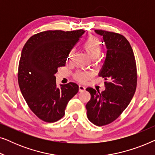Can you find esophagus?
I'll return each mask as SVG.
<instances>
[{
  "label": "esophagus",
  "instance_id": "esophagus-1",
  "mask_svg": "<svg viewBox=\"0 0 155 155\" xmlns=\"http://www.w3.org/2000/svg\"><path fill=\"white\" fill-rule=\"evenodd\" d=\"M85 90V87L83 86V85H79V91L80 92H83V91Z\"/></svg>",
  "mask_w": 155,
  "mask_h": 155
}]
</instances>
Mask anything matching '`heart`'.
I'll list each match as a JSON object with an SVG mask.
<instances>
[{
  "label": "heart",
  "mask_w": 155,
  "mask_h": 155,
  "mask_svg": "<svg viewBox=\"0 0 155 155\" xmlns=\"http://www.w3.org/2000/svg\"><path fill=\"white\" fill-rule=\"evenodd\" d=\"M83 48L91 58L95 59L98 58L101 52V44L97 38L90 37L83 44ZM73 54V51H71L69 54L68 59L71 58ZM92 73L90 72L79 71L75 73V77L80 82H84L92 77Z\"/></svg>",
  "instance_id": "heart-1"
}]
</instances>
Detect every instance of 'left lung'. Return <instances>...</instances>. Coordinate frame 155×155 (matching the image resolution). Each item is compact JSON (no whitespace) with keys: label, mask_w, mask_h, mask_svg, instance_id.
<instances>
[{"label":"left lung","mask_w":155,"mask_h":155,"mask_svg":"<svg viewBox=\"0 0 155 155\" xmlns=\"http://www.w3.org/2000/svg\"><path fill=\"white\" fill-rule=\"evenodd\" d=\"M103 37L107 56L99 76L104 78L106 90L99 92L86 89L91 99L86 104L87 116L98 126L113 122L126 109L134 96L137 86V69L132 47L119 34L95 30Z\"/></svg>","instance_id":"obj_1"}]
</instances>
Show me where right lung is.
<instances>
[{
	"label": "right lung",
	"mask_w": 155,
	"mask_h": 155,
	"mask_svg": "<svg viewBox=\"0 0 155 155\" xmlns=\"http://www.w3.org/2000/svg\"><path fill=\"white\" fill-rule=\"evenodd\" d=\"M84 32L83 29L42 31L29 38L22 48L19 86L29 109L44 121L61 119L68 101L78 92L74 82L58 87L55 75L59 67L65 66L71 49Z\"/></svg>",
	"instance_id": "obj_1"
}]
</instances>
